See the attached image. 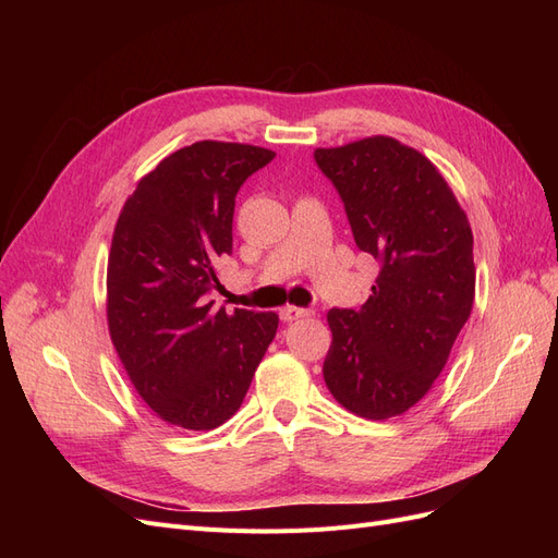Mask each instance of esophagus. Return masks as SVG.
Here are the masks:
<instances>
[{
  "label": "esophagus",
  "instance_id": "esophagus-1",
  "mask_svg": "<svg viewBox=\"0 0 558 558\" xmlns=\"http://www.w3.org/2000/svg\"><path fill=\"white\" fill-rule=\"evenodd\" d=\"M312 312L310 310H305V307H295V305H286V307H281L279 310V316H281V320H286V324H291V320H298V318H302V316H310Z\"/></svg>",
  "mask_w": 558,
  "mask_h": 558
}]
</instances>
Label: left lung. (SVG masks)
<instances>
[{"label": "left lung", "instance_id": "8db88e82", "mask_svg": "<svg viewBox=\"0 0 558 558\" xmlns=\"http://www.w3.org/2000/svg\"><path fill=\"white\" fill-rule=\"evenodd\" d=\"M359 248L381 265L361 312L330 310L324 379L351 414L384 421L424 398L475 302L472 230L440 170L416 148L373 134L316 148Z\"/></svg>", "mask_w": 558, "mask_h": 558}]
</instances>
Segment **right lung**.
Returning <instances> with one entry per match:
<instances>
[{"label":"right lung","mask_w":558,"mask_h":558,"mask_svg":"<svg viewBox=\"0 0 558 558\" xmlns=\"http://www.w3.org/2000/svg\"><path fill=\"white\" fill-rule=\"evenodd\" d=\"M275 150L195 142L140 179L113 228L107 324L142 400L185 430L221 426L248 391L279 316L214 307L216 263L232 251L240 185Z\"/></svg>","instance_id":"add662e5"}]
</instances>
